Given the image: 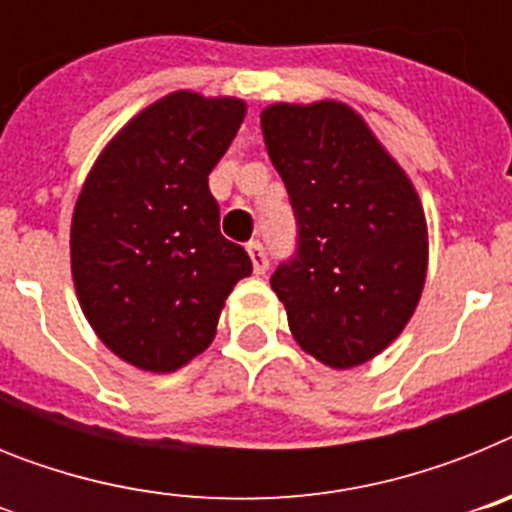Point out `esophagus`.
Returning a JSON list of instances; mask_svg holds the SVG:
<instances>
[{"instance_id":"obj_1","label":"esophagus","mask_w":512,"mask_h":512,"mask_svg":"<svg viewBox=\"0 0 512 512\" xmlns=\"http://www.w3.org/2000/svg\"><path fill=\"white\" fill-rule=\"evenodd\" d=\"M246 248H248V256H251L253 271H256V274H266V269H269V259H266L264 246H261L259 241H251Z\"/></svg>"}]
</instances>
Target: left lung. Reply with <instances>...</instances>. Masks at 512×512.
<instances>
[{
    "mask_svg": "<svg viewBox=\"0 0 512 512\" xmlns=\"http://www.w3.org/2000/svg\"><path fill=\"white\" fill-rule=\"evenodd\" d=\"M266 151L297 217V251L271 274L289 330L330 369L390 346L413 318L428 228L413 182L348 104H269Z\"/></svg>",
    "mask_w": 512,
    "mask_h": 512,
    "instance_id": "1",
    "label": "left lung"
}]
</instances>
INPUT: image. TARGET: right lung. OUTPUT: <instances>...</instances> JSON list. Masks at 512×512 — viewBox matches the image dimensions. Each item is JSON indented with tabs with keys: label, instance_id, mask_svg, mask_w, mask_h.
Here are the masks:
<instances>
[{
	"label": "right lung",
	"instance_id": "right-lung-1",
	"mask_svg": "<svg viewBox=\"0 0 512 512\" xmlns=\"http://www.w3.org/2000/svg\"><path fill=\"white\" fill-rule=\"evenodd\" d=\"M246 117L235 97L174 92L107 143L71 217V274L99 341L166 374L215 338L251 259L220 235L207 176Z\"/></svg>",
	"mask_w": 512,
	"mask_h": 512
}]
</instances>
